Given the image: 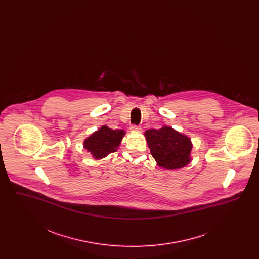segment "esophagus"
<instances>
[{
	"instance_id": "34e87169",
	"label": "esophagus",
	"mask_w": 259,
	"mask_h": 259,
	"mask_svg": "<svg viewBox=\"0 0 259 259\" xmlns=\"http://www.w3.org/2000/svg\"><path fill=\"white\" fill-rule=\"evenodd\" d=\"M131 130L136 131V132H142V127L139 125H132L131 126Z\"/></svg>"
}]
</instances>
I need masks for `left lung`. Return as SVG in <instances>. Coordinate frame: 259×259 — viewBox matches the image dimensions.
<instances>
[{
	"mask_svg": "<svg viewBox=\"0 0 259 259\" xmlns=\"http://www.w3.org/2000/svg\"><path fill=\"white\" fill-rule=\"evenodd\" d=\"M145 135L151 155L160 167L175 170L189 163L192 145L186 136L168 126L161 129H149Z\"/></svg>",
	"mask_w": 259,
	"mask_h": 259,
	"instance_id": "8db88e82",
	"label": "left lung"
}]
</instances>
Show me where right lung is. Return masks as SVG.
I'll list each match as a JSON object with an SVG mask.
<instances>
[{"instance_id": "obj_1", "label": "right lung", "mask_w": 259, "mask_h": 259, "mask_svg": "<svg viewBox=\"0 0 259 259\" xmlns=\"http://www.w3.org/2000/svg\"><path fill=\"white\" fill-rule=\"evenodd\" d=\"M123 130H112L108 126H103L84 141V148L96 159H100L114 152L123 138Z\"/></svg>"}]
</instances>
